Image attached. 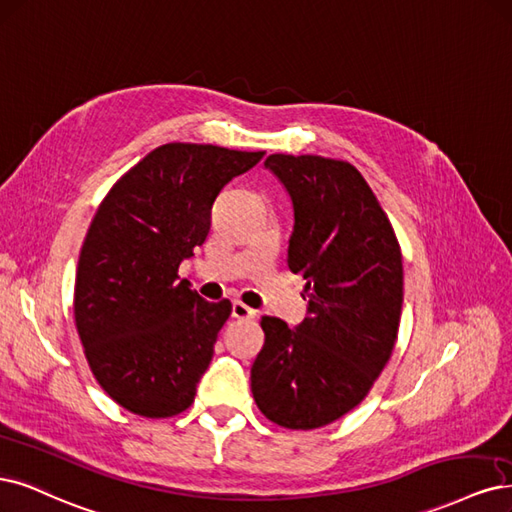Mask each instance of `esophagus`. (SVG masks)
Returning a JSON list of instances; mask_svg holds the SVG:
<instances>
[{"label": "esophagus", "mask_w": 512, "mask_h": 512, "mask_svg": "<svg viewBox=\"0 0 512 512\" xmlns=\"http://www.w3.org/2000/svg\"><path fill=\"white\" fill-rule=\"evenodd\" d=\"M233 317H237V320H252V317H256V311L248 305H243L241 301H235L233 303Z\"/></svg>", "instance_id": "obj_1"}]
</instances>
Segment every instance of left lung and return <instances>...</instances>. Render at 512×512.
I'll return each mask as SVG.
<instances>
[{"label": "left lung", "mask_w": 512, "mask_h": 512, "mask_svg": "<svg viewBox=\"0 0 512 512\" xmlns=\"http://www.w3.org/2000/svg\"><path fill=\"white\" fill-rule=\"evenodd\" d=\"M294 211L288 267L307 279V317H262L252 394L273 424L313 430L364 400L392 356L402 311L394 228L360 171L324 156L264 161Z\"/></svg>", "instance_id": "8db88e82"}]
</instances>
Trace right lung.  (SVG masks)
Segmentation results:
<instances>
[{
    "instance_id": "obj_1",
    "label": "right lung",
    "mask_w": 512,
    "mask_h": 512,
    "mask_svg": "<svg viewBox=\"0 0 512 512\" xmlns=\"http://www.w3.org/2000/svg\"><path fill=\"white\" fill-rule=\"evenodd\" d=\"M262 156L158 146L99 205L78 260L74 313L88 366L122 409L158 419L195 400L233 305L205 301L178 269L203 245L218 192Z\"/></svg>"
}]
</instances>
